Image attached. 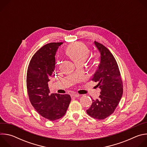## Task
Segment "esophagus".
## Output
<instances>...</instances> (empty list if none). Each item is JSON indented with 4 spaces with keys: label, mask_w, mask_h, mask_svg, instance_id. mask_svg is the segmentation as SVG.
Masks as SVG:
<instances>
[{
    "label": "esophagus",
    "mask_w": 147,
    "mask_h": 147,
    "mask_svg": "<svg viewBox=\"0 0 147 147\" xmlns=\"http://www.w3.org/2000/svg\"><path fill=\"white\" fill-rule=\"evenodd\" d=\"M71 97H73V98H77L80 96V94H77V93H73V94H71Z\"/></svg>",
    "instance_id": "34e87169"
}]
</instances>
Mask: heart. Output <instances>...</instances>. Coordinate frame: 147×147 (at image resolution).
Segmentation results:
<instances>
[{
    "mask_svg": "<svg viewBox=\"0 0 147 147\" xmlns=\"http://www.w3.org/2000/svg\"><path fill=\"white\" fill-rule=\"evenodd\" d=\"M66 51L76 64L84 62L90 55V50L88 47L81 42L71 44L67 47Z\"/></svg>",
    "mask_w": 147,
    "mask_h": 147,
    "instance_id": "b5f03b06",
    "label": "heart"
}]
</instances>
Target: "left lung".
<instances>
[{
    "label": "left lung",
    "mask_w": 147,
    "mask_h": 147,
    "mask_svg": "<svg viewBox=\"0 0 147 147\" xmlns=\"http://www.w3.org/2000/svg\"><path fill=\"white\" fill-rule=\"evenodd\" d=\"M100 58L98 69L92 80L98 82L100 89L98 99H92L91 107L87 113L91 117L103 120L111 115L117 107L123 95V86L117 62L109 51L102 44L94 42Z\"/></svg>",
    "instance_id": "left-lung-1"
}]
</instances>
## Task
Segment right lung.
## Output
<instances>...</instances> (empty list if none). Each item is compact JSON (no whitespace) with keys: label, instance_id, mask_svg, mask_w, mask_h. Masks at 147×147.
Returning <instances> with one entry per match:
<instances>
[{"label":"right lung","instance_id":"obj_1","mask_svg":"<svg viewBox=\"0 0 147 147\" xmlns=\"http://www.w3.org/2000/svg\"><path fill=\"white\" fill-rule=\"evenodd\" d=\"M63 42H52L32 57L27 74V88L31 103L45 119L53 121L63 116L71 101L68 94H51L48 82L55 67V55Z\"/></svg>","mask_w":147,"mask_h":147}]
</instances>
